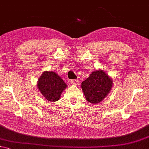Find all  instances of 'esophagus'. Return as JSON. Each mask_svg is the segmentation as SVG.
<instances>
[{
  "mask_svg": "<svg viewBox=\"0 0 149 149\" xmlns=\"http://www.w3.org/2000/svg\"><path fill=\"white\" fill-rule=\"evenodd\" d=\"M71 83L72 85H74V86H77L79 84V80L78 79H72L71 80Z\"/></svg>",
  "mask_w": 149,
  "mask_h": 149,
  "instance_id": "34e87169",
  "label": "esophagus"
}]
</instances>
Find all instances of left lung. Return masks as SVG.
Returning a JSON list of instances; mask_svg holds the SVG:
<instances>
[{
	"mask_svg": "<svg viewBox=\"0 0 149 149\" xmlns=\"http://www.w3.org/2000/svg\"><path fill=\"white\" fill-rule=\"evenodd\" d=\"M81 89L87 101L93 104L100 103L109 93L113 80L103 70H95L81 83Z\"/></svg>",
	"mask_w": 149,
	"mask_h": 149,
	"instance_id": "obj_1",
	"label": "left lung"
}]
</instances>
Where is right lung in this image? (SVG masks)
I'll return each mask as SVG.
<instances>
[{"instance_id": "add662e5", "label": "right lung", "mask_w": 149, "mask_h": 149, "mask_svg": "<svg viewBox=\"0 0 149 149\" xmlns=\"http://www.w3.org/2000/svg\"><path fill=\"white\" fill-rule=\"evenodd\" d=\"M38 88L49 101L60 100L61 94L67 87L63 80L54 72H44L38 81Z\"/></svg>"}]
</instances>
